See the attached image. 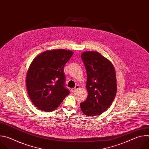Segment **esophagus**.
I'll use <instances>...</instances> for the list:
<instances>
[{
  "instance_id": "1",
  "label": "esophagus",
  "mask_w": 149,
  "mask_h": 149,
  "mask_svg": "<svg viewBox=\"0 0 149 149\" xmlns=\"http://www.w3.org/2000/svg\"><path fill=\"white\" fill-rule=\"evenodd\" d=\"M79 88V86H78V85H77V86H75V87L74 88H72L71 89V92L72 93H74L75 91H77L78 88Z\"/></svg>"
}]
</instances>
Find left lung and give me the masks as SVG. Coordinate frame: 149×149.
Segmentation results:
<instances>
[{"label": "left lung", "instance_id": "8db88e82", "mask_svg": "<svg viewBox=\"0 0 149 149\" xmlns=\"http://www.w3.org/2000/svg\"><path fill=\"white\" fill-rule=\"evenodd\" d=\"M86 67L88 97L80 104L87 116H98L107 110L116 95L117 82L112 63L98 52L87 51L81 54Z\"/></svg>", "mask_w": 149, "mask_h": 149}]
</instances>
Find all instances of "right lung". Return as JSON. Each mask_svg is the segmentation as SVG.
Returning a JSON list of instances; mask_svg holds the SVG:
<instances>
[{
    "label": "right lung",
    "instance_id": "obj_1",
    "mask_svg": "<svg viewBox=\"0 0 149 149\" xmlns=\"http://www.w3.org/2000/svg\"><path fill=\"white\" fill-rule=\"evenodd\" d=\"M72 55L69 50H48L31 62L26 74V88L31 101L38 109L52 111L69 95L70 92L65 87L63 67Z\"/></svg>",
    "mask_w": 149,
    "mask_h": 149
}]
</instances>
